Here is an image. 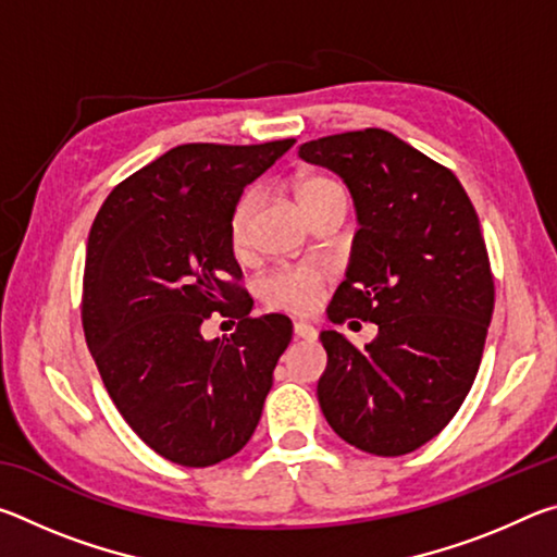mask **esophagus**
I'll return each mask as SVG.
<instances>
[{
  "label": "esophagus",
  "instance_id": "34e87169",
  "mask_svg": "<svg viewBox=\"0 0 557 557\" xmlns=\"http://www.w3.org/2000/svg\"><path fill=\"white\" fill-rule=\"evenodd\" d=\"M295 338H305V342H314V338H317V329L305 324V322H297V324H295Z\"/></svg>",
  "mask_w": 557,
  "mask_h": 557
}]
</instances>
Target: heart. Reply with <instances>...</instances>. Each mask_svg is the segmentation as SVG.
<instances>
[{
  "mask_svg": "<svg viewBox=\"0 0 557 557\" xmlns=\"http://www.w3.org/2000/svg\"><path fill=\"white\" fill-rule=\"evenodd\" d=\"M338 188L334 182L324 176H305L297 186V196L301 203L314 199L319 194ZM258 213V191H245L238 203L233 206L231 221H228V238L231 248L243 256L250 250L252 243V223H256ZM329 280V270L324 265H295L282 268L272 272L270 277L262 280V299L272 309H282V312L292 314H309L314 312L322 301L324 282Z\"/></svg>",
  "mask_w": 557,
  "mask_h": 557,
  "instance_id": "1",
  "label": "heart"
}]
</instances>
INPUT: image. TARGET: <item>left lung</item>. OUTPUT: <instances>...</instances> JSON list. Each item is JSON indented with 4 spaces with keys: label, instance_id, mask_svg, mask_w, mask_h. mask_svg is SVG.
Returning a JSON list of instances; mask_svg holds the SVG:
<instances>
[{
    "label": "left lung",
    "instance_id": "1",
    "mask_svg": "<svg viewBox=\"0 0 557 557\" xmlns=\"http://www.w3.org/2000/svg\"><path fill=\"white\" fill-rule=\"evenodd\" d=\"M299 157L342 176L356 206L351 258L326 314L379 324L363 351L334 329L319 334V405L348 445L408 455L455 418L482 363L494 312L482 225L459 178L393 132L312 139Z\"/></svg>",
    "mask_w": 557,
    "mask_h": 557
}]
</instances>
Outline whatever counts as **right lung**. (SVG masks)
Listing matches in <instances>:
<instances>
[{
  "label": "right lung",
  "mask_w": 557,
  "mask_h": 557,
  "mask_svg": "<svg viewBox=\"0 0 557 557\" xmlns=\"http://www.w3.org/2000/svg\"><path fill=\"white\" fill-rule=\"evenodd\" d=\"M292 145L174 147L112 188L92 221L88 348L127 425L174 465L211 467L248 445L292 342L285 314L250 317L228 238L243 188ZM213 311L239 329L203 339Z\"/></svg>",
  "instance_id": "right-lung-1"
}]
</instances>
